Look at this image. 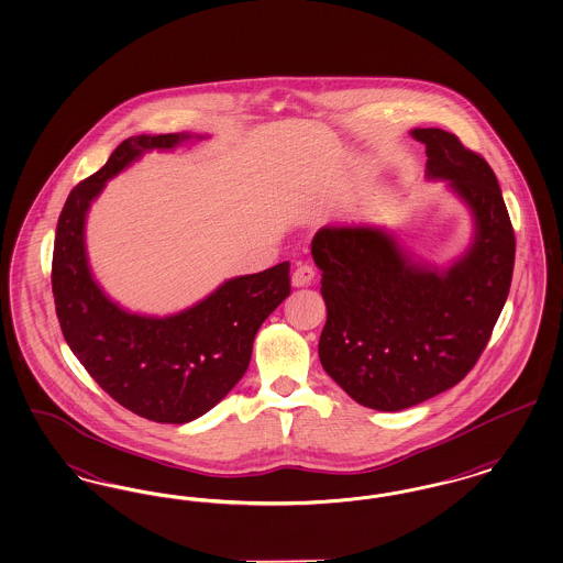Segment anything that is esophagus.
I'll list each match as a JSON object with an SVG mask.
<instances>
[{"mask_svg":"<svg viewBox=\"0 0 563 563\" xmlns=\"http://www.w3.org/2000/svg\"><path fill=\"white\" fill-rule=\"evenodd\" d=\"M312 280H314V268L312 266H308V264H301V266H297L291 274V285L292 287H308V285H312Z\"/></svg>","mask_w":563,"mask_h":563,"instance_id":"obj_1","label":"esophagus"}]
</instances>
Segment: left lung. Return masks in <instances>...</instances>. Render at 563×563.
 Instances as JSON below:
<instances>
[{
	"label": "left lung",
	"instance_id": "obj_1",
	"mask_svg": "<svg viewBox=\"0 0 563 563\" xmlns=\"http://www.w3.org/2000/svg\"><path fill=\"white\" fill-rule=\"evenodd\" d=\"M426 144L428 180L446 181L470 209L472 243L438 268L415 260L382 225H324L312 257L322 272V368L358 405L396 412L461 382L484 352L507 301L516 236L490 165L438 128Z\"/></svg>",
	"mask_w": 563,
	"mask_h": 563
}]
</instances>
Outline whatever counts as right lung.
<instances>
[{"label":"right lung","mask_w":563,"mask_h":563,"mask_svg":"<svg viewBox=\"0 0 563 563\" xmlns=\"http://www.w3.org/2000/svg\"><path fill=\"white\" fill-rule=\"evenodd\" d=\"M205 135H132L102 169L77 184L56 225L52 291L68 347L113 400L135 415L181 426L202 417L241 382L253 339L289 297V262L234 276L190 308L137 314L113 301L91 274L86 220L107 181L151 151Z\"/></svg>","instance_id":"1"}]
</instances>
